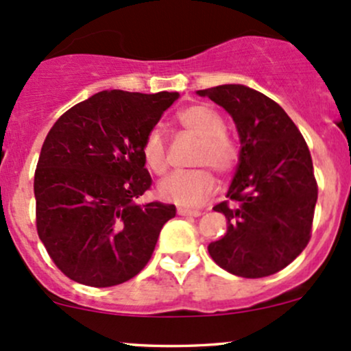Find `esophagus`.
Returning <instances> with one entry per match:
<instances>
[{"label": "esophagus", "mask_w": 351, "mask_h": 351, "mask_svg": "<svg viewBox=\"0 0 351 351\" xmlns=\"http://www.w3.org/2000/svg\"><path fill=\"white\" fill-rule=\"evenodd\" d=\"M178 215L180 217H199L202 215V211L198 210H188V208H178Z\"/></svg>", "instance_id": "esophagus-1"}]
</instances>
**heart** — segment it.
<instances>
[{
    "instance_id": "b5f03b06",
    "label": "heart",
    "mask_w": 351,
    "mask_h": 351,
    "mask_svg": "<svg viewBox=\"0 0 351 351\" xmlns=\"http://www.w3.org/2000/svg\"><path fill=\"white\" fill-rule=\"evenodd\" d=\"M176 119L184 132L199 140L195 165L205 167L171 173L158 184V195L176 205L196 206L217 190L215 175L206 167H211L219 175H228L237 167L240 152L237 141L225 132V119L211 106L191 105L180 111ZM141 155L146 167L155 175H163L168 169L167 143L158 130L146 134Z\"/></svg>"
}]
</instances>
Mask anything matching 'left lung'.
<instances>
[{"label":"left lung","mask_w":351,"mask_h":351,"mask_svg":"<svg viewBox=\"0 0 351 351\" xmlns=\"http://www.w3.org/2000/svg\"><path fill=\"white\" fill-rule=\"evenodd\" d=\"M196 93L232 114L241 143L226 195L232 203L213 206L228 219V228L208 252L218 267L237 276L273 275L311 238L318 184L305 138L278 103L243 84Z\"/></svg>","instance_id":"left-lung-1"}]
</instances>
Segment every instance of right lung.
I'll return each instance as SVG.
<instances>
[{
  "mask_svg": "<svg viewBox=\"0 0 351 351\" xmlns=\"http://www.w3.org/2000/svg\"><path fill=\"white\" fill-rule=\"evenodd\" d=\"M178 93L99 91L46 134L36 171V230L68 278L105 288L146 267L175 205H138L152 186L141 146Z\"/></svg>",
  "mask_w": 351,
  "mask_h": 351,
  "instance_id": "right-lung-1",
  "label": "right lung"
}]
</instances>
